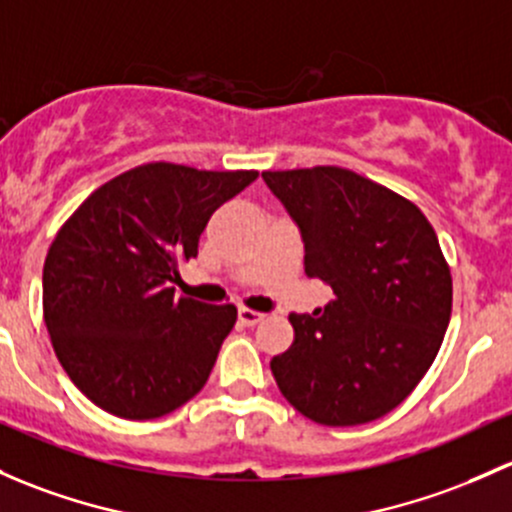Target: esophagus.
<instances>
[{"mask_svg": "<svg viewBox=\"0 0 512 512\" xmlns=\"http://www.w3.org/2000/svg\"><path fill=\"white\" fill-rule=\"evenodd\" d=\"M262 319H265V314H260V311H252V309L238 311V321L242 326H257Z\"/></svg>", "mask_w": 512, "mask_h": 512, "instance_id": "obj_1", "label": "esophagus"}]
</instances>
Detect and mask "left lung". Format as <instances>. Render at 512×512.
I'll return each instance as SVG.
<instances>
[{"label": "left lung", "mask_w": 512, "mask_h": 512, "mask_svg": "<svg viewBox=\"0 0 512 512\" xmlns=\"http://www.w3.org/2000/svg\"><path fill=\"white\" fill-rule=\"evenodd\" d=\"M299 228L306 277L336 294L292 314L294 343L270 368L311 422L353 427L392 412L437 358L451 319V274L414 203L338 166L262 171Z\"/></svg>", "instance_id": "obj_1"}]
</instances>
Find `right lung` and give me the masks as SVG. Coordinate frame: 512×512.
<instances>
[{
    "mask_svg": "<svg viewBox=\"0 0 512 512\" xmlns=\"http://www.w3.org/2000/svg\"><path fill=\"white\" fill-rule=\"evenodd\" d=\"M257 171L144 164L73 213L43 265V319L75 387L122 419H157L203 390L238 309L176 297L215 208Z\"/></svg>",
    "mask_w": 512,
    "mask_h": 512,
    "instance_id": "add662e5",
    "label": "right lung"
}]
</instances>
